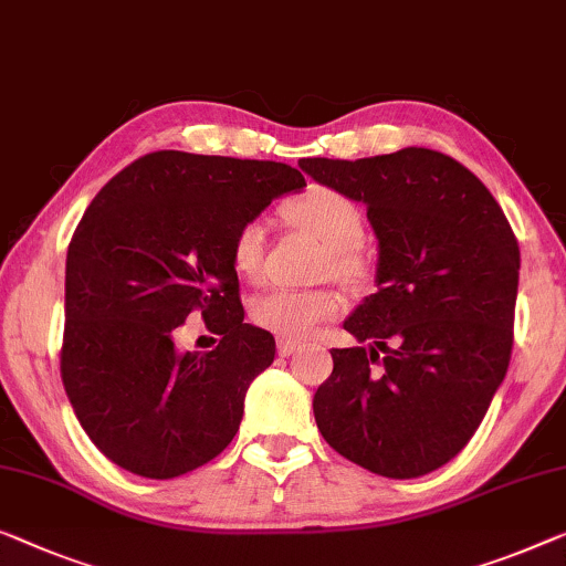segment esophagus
<instances>
[{"label": "esophagus", "instance_id": "esophagus-1", "mask_svg": "<svg viewBox=\"0 0 566 566\" xmlns=\"http://www.w3.org/2000/svg\"><path fill=\"white\" fill-rule=\"evenodd\" d=\"M300 348H302V345L297 340H290V337H280V340H276V350H280L282 358L294 356V353H297Z\"/></svg>", "mask_w": 566, "mask_h": 566}]
</instances>
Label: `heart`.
Listing matches in <instances>:
<instances>
[{
  "label": "heart",
  "instance_id": "1",
  "mask_svg": "<svg viewBox=\"0 0 566 566\" xmlns=\"http://www.w3.org/2000/svg\"><path fill=\"white\" fill-rule=\"evenodd\" d=\"M290 221L317 235L327 247L325 269L337 280H353L360 274V256L356 247L364 241V213L343 192L312 188L305 196L284 208ZM231 259L235 272L256 276L264 261V226L261 221L241 223L231 241ZM340 312L337 294L327 290H276L261 292L251 302V319L264 331L280 337H307L319 323Z\"/></svg>",
  "mask_w": 566,
  "mask_h": 566
}]
</instances>
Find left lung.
Returning <instances> with one entry per match:
<instances>
[{
  "label": "left lung",
  "mask_w": 566,
  "mask_h": 566,
  "mask_svg": "<svg viewBox=\"0 0 566 566\" xmlns=\"http://www.w3.org/2000/svg\"><path fill=\"white\" fill-rule=\"evenodd\" d=\"M300 167L364 202L378 241V290L343 323L370 345L331 350L333 374L312 399L317 429L376 475H427L470 442L509 370L516 235L491 190L442 151Z\"/></svg>",
  "instance_id": "obj_1"
}]
</instances>
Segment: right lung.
Returning a JSON list of instances; mask_svg holds the SVG:
<instances>
[{"instance_id":"right-lung-1","label":"right lung","mask_w":566,"mask_h":566,"mask_svg":"<svg viewBox=\"0 0 566 566\" xmlns=\"http://www.w3.org/2000/svg\"><path fill=\"white\" fill-rule=\"evenodd\" d=\"M305 185L284 163L163 149L124 167L83 213L65 259L61 376L81 427L119 468L185 475L239 432L276 345L243 323L231 241ZM188 316L219 335L213 352L176 348Z\"/></svg>"}]
</instances>
